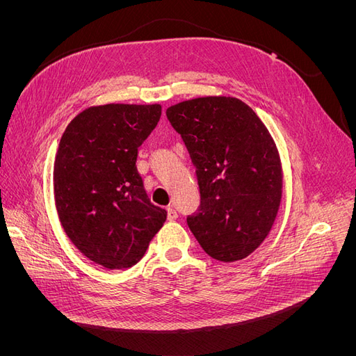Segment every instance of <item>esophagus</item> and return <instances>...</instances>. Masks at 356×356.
Returning <instances> with one entry per match:
<instances>
[{
	"label": "esophagus",
	"mask_w": 356,
	"mask_h": 356,
	"mask_svg": "<svg viewBox=\"0 0 356 356\" xmlns=\"http://www.w3.org/2000/svg\"><path fill=\"white\" fill-rule=\"evenodd\" d=\"M178 218V212L172 208V207H169L168 208V220L169 221H174V220H177Z\"/></svg>",
	"instance_id": "34e87169"
}]
</instances>
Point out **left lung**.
I'll list each match as a JSON object with an SVG mask.
<instances>
[{
  "mask_svg": "<svg viewBox=\"0 0 356 356\" xmlns=\"http://www.w3.org/2000/svg\"><path fill=\"white\" fill-rule=\"evenodd\" d=\"M166 115L197 169L200 208L187 218L190 230L215 260L246 258L270 233L281 207L284 172L273 136L233 96L182 101Z\"/></svg>",
  "mask_w": 356,
  "mask_h": 356,
  "instance_id": "obj_1",
  "label": "left lung"
}]
</instances>
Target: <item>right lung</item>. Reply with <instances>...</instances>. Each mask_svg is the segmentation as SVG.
<instances>
[{"label":"right lung","instance_id":"right-lung-1","mask_svg":"<svg viewBox=\"0 0 356 356\" xmlns=\"http://www.w3.org/2000/svg\"><path fill=\"white\" fill-rule=\"evenodd\" d=\"M160 115V104L92 105L60 138L53 165L59 221L77 250L106 268L136 264L166 221L135 165Z\"/></svg>","mask_w":356,"mask_h":356}]
</instances>
